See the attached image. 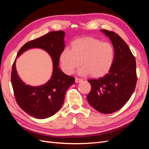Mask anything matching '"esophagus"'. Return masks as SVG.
I'll list each match as a JSON object with an SVG mask.
<instances>
[{
	"label": "esophagus",
	"mask_w": 149,
	"mask_h": 149,
	"mask_svg": "<svg viewBox=\"0 0 149 149\" xmlns=\"http://www.w3.org/2000/svg\"><path fill=\"white\" fill-rule=\"evenodd\" d=\"M82 81H83V79L78 78H75V82H76V83H78L81 82Z\"/></svg>",
	"instance_id": "1"
}]
</instances>
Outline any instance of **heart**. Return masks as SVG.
Masks as SVG:
<instances>
[{
  "label": "heart",
  "instance_id": "1",
  "mask_svg": "<svg viewBox=\"0 0 149 149\" xmlns=\"http://www.w3.org/2000/svg\"><path fill=\"white\" fill-rule=\"evenodd\" d=\"M114 60L113 47L109 43L93 37L74 40L70 49H63L59 57L61 69L66 74H73L81 64L83 66L79 73H89L93 78L106 74L113 65Z\"/></svg>",
  "mask_w": 149,
  "mask_h": 149
}]
</instances>
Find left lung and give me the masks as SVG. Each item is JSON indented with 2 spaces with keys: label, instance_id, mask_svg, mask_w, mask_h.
Returning <instances> with one entry per match:
<instances>
[{
  "label": "left lung",
  "instance_id": "obj_1",
  "mask_svg": "<svg viewBox=\"0 0 149 149\" xmlns=\"http://www.w3.org/2000/svg\"><path fill=\"white\" fill-rule=\"evenodd\" d=\"M111 39L114 60L110 71L98 79H90L91 91L87 100L93 108L103 114L121 109L131 97L136 86V61L126 43L114 31L102 29Z\"/></svg>",
  "mask_w": 149,
  "mask_h": 149
}]
</instances>
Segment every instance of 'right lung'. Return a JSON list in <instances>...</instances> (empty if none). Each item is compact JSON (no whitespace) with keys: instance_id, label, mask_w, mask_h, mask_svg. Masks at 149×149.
I'll use <instances>...</instances> for the list:
<instances>
[{"instance_id":"add662e5","label":"right lung","mask_w":149,"mask_h":149,"mask_svg":"<svg viewBox=\"0 0 149 149\" xmlns=\"http://www.w3.org/2000/svg\"><path fill=\"white\" fill-rule=\"evenodd\" d=\"M63 31H53L42 37L26 43L17 53V56L29 49L39 48L45 50L53 61V70L51 79L40 86L25 84L17 74V58L13 62L11 83L18 105L25 112L37 119H46L60 109L64 102L65 94L75 78L65 74L59 67V57L64 49Z\"/></svg>"}]
</instances>
